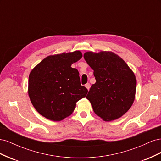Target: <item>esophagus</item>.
<instances>
[{
  "mask_svg": "<svg viewBox=\"0 0 161 161\" xmlns=\"http://www.w3.org/2000/svg\"><path fill=\"white\" fill-rule=\"evenodd\" d=\"M85 87L86 88L88 89V91L89 90V89H90V87H91V85H90V84L89 83H86V85H85Z\"/></svg>",
  "mask_w": 161,
  "mask_h": 161,
  "instance_id": "1",
  "label": "esophagus"
}]
</instances>
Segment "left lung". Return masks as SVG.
Wrapping results in <instances>:
<instances>
[{"instance_id":"1","label":"left lung","mask_w":161,"mask_h":161,"mask_svg":"<svg viewBox=\"0 0 161 161\" xmlns=\"http://www.w3.org/2000/svg\"><path fill=\"white\" fill-rule=\"evenodd\" d=\"M84 58L94 70L96 79L86 97L92 109L105 121L119 118L134 103L136 89L134 72L111 52H87Z\"/></svg>"}]
</instances>
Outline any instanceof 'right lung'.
I'll return each instance as SVG.
<instances>
[{"mask_svg":"<svg viewBox=\"0 0 161 161\" xmlns=\"http://www.w3.org/2000/svg\"><path fill=\"white\" fill-rule=\"evenodd\" d=\"M80 51L44 58L30 72L28 94L35 109L46 118L61 121L75 109L88 92L80 85L79 72L71 65L82 58Z\"/></svg>","mask_w":161,"mask_h":161,"instance_id":"add662e5","label":"right lung"}]
</instances>
